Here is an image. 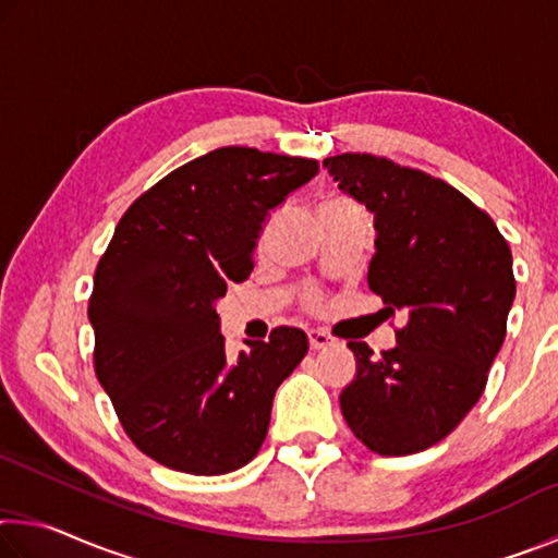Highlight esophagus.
<instances>
[{"instance_id": "34e87169", "label": "esophagus", "mask_w": 558, "mask_h": 558, "mask_svg": "<svg viewBox=\"0 0 558 558\" xmlns=\"http://www.w3.org/2000/svg\"><path fill=\"white\" fill-rule=\"evenodd\" d=\"M329 344H332V337L327 332H319V329H313V332H310V349L319 352V349H327Z\"/></svg>"}]
</instances>
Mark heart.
Masks as SVG:
<instances>
[{
    "label": "heart",
    "mask_w": 558,
    "mask_h": 558,
    "mask_svg": "<svg viewBox=\"0 0 558 558\" xmlns=\"http://www.w3.org/2000/svg\"><path fill=\"white\" fill-rule=\"evenodd\" d=\"M339 204H349L347 199H342V196H329V199L323 202V206H319V211L325 209H332V206H339Z\"/></svg>",
    "instance_id": "heart-1"
}]
</instances>
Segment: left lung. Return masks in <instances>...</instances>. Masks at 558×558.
<instances>
[{"instance_id": "8db88e82", "label": "left lung", "mask_w": 558, "mask_h": 558, "mask_svg": "<svg viewBox=\"0 0 558 558\" xmlns=\"http://www.w3.org/2000/svg\"><path fill=\"white\" fill-rule=\"evenodd\" d=\"M325 167L374 214L369 290L403 310L381 356L349 342L356 376L339 396L354 436L379 456H411L458 428L485 391L514 300L512 251L456 186L386 157L344 153Z\"/></svg>"}]
</instances>
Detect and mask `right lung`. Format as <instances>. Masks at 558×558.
<instances>
[{
    "label": "right lung",
    "mask_w": 558,
    "mask_h": 558,
    "mask_svg": "<svg viewBox=\"0 0 558 558\" xmlns=\"http://www.w3.org/2000/svg\"><path fill=\"white\" fill-rule=\"evenodd\" d=\"M317 169L219 147L159 179L116 226L88 302L93 366L128 438L159 465L211 477L258 456L307 335L276 327L231 359L214 302L251 276L263 221Z\"/></svg>",
    "instance_id": "1"
}]
</instances>
